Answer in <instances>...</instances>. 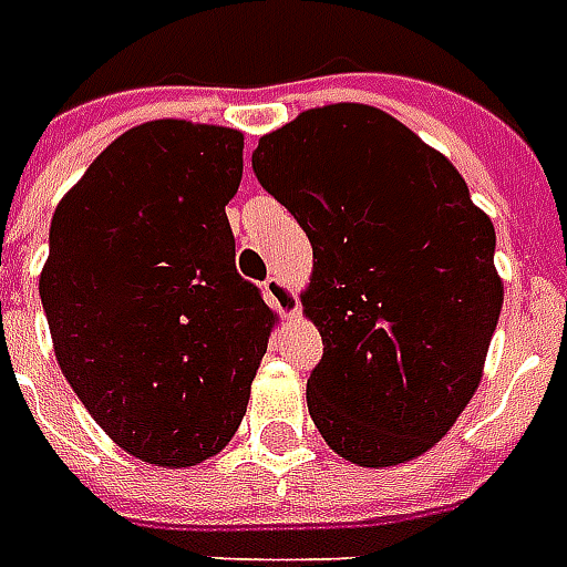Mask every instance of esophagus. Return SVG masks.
<instances>
[{
    "instance_id": "1",
    "label": "esophagus",
    "mask_w": 567,
    "mask_h": 567,
    "mask_svg": "<svg viewBox=\"0 0 567 567\" xmlns=\"http://www.w3.org/2000/svg\"><path fill=\"white\" fill-rule=\"evenodd\" d=\"M265 299H268V305H271L280 317H292L296 315V308H299L296 292L287 287V280H280L277 275L265 280Z\"/></svg>"
}]
</instances>
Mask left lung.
Listing matches in <instances>:
<instances>
[{"mask_svg":"<svg viewBox=\"0 0 567 567\" xmlns=\"http://www.w3.org/2000/svg\"><path fill=\"white\" fill-rule=\"evenodd\" d=\"M252 174L305 228V315L323 339L308 412L329 449L393 467L440 443L480 388L504 284L495 226L405 124L363 103L302 112Z\"/></svg>","mask_w":567,"mask_h":567,"instance_id":"1","label":"left lung"}]
</instances>
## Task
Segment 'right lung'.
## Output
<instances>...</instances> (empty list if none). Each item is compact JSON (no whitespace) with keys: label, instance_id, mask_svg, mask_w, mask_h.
<instances>
[{"label":"right lung","instance_id":"add662e5","mask_svg":"<svg viewBox=\"0 0 567 567\" xmlns=\"http://www.w3.org/2000/svg\"><path fill=\"white\" fill-rule=\"evenodd\" d=\"M244 134L140 124L51 219L39 277L54 354L91 419L155 467H192L235 436L275 323L235 268L226 204Z\"/></svg>","mask_w":567,"mask_h":567}]
</instances>
